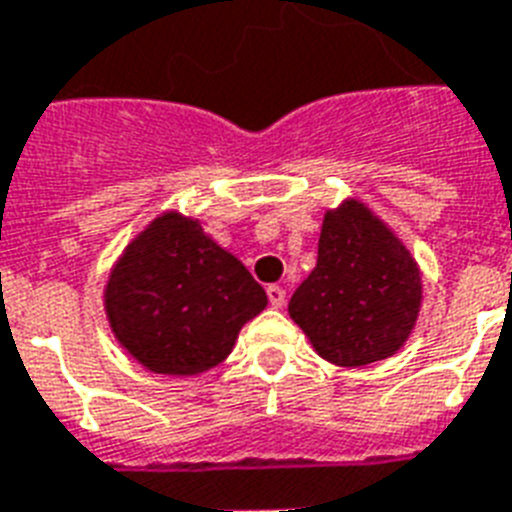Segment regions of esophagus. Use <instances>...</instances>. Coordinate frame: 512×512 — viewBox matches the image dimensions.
<instances>
[{
    "label": "esophagus",
    "instance_id": "1",
    "mask_svg": "<svg viewBox=\"0 0 512 512\" xmlns=\"http://www.w3.org/2000/svg\"><path fill=\"white\" fill-rule=\"evenodd\" d=\"M268 299L273 307H284L286 305V289H281V286H268Z\"/></svg>",
    "mask_w": 512,
    "mask_h": 512
}]
</instances>
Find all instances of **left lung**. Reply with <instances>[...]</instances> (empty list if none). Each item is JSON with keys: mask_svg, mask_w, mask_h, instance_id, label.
Masks as SVG:
<instances>
[{"mask_svg": "<svg viewBox=\"0 0 512 512\" xmlns=\"http://www.w3.org/2000/svg\"><path fill=\"white\" fill-rule=\"evenodd\" d=\"M423 305V273L392 226L363 199L323 215L318 263L289 299V315L313 350L339 368L397 355Z\"/></svg>", "mask_w": 512, "mask_h": 512, "instance_id": "left-lung-1", "label": "left lung"}]
</instances>
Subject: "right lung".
Masks as SVG:
<instances>
[{"instance_id": "obj_1", "label": "right lung", "mask_w": 512, "mask_h": 512, "mask_svg": "<svg viewBox=\"0 0 512 512\" xmlns=\"http://www.w3.org/2000/svg\"><path fill=\"white\" fill-rule=\"evenodd\" d=\"M115 342L160 376H202L231 355L239 331L268 305L244 263L197 218L165 210L126 244L107 276Z\"/></svg>"}]
</instances>
